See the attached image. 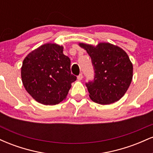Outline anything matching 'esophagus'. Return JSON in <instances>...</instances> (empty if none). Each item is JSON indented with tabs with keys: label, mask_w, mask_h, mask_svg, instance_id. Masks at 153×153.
<instances>
[{
	"label": "esophagus",
	"mask_w": 153,
	"mask_h": 153,
	"mask_svg": "<svg viewBox=\"0 0 153 153\" xmlns=\"http://www.w3.org/2000/svg\"><path fill=\"white\" fill-rule=\"evenodd\" d=\"M77 78H78V80H81L82 79V74H80L78 77H77Z\"/></svg>",
	"instance_id": "1"
}]
</instances>
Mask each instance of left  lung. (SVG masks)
Here are the masks:
<instances>
[{
    "label": "left lung",
    "mask_w": 153,
    "mask_h": 153,
    "mask_svg": "<svg viewBox=\"0 0 153 153\" xmlns=\"http://www.w3.org/2000/svg\"><path fill=\"white\" fill-rule=\"evenodd\" d=\"M91 58L95 76L85 84L89 96L94 102L111 104L123 97L130 85L133 65L129 56L122 48L108 42L96 46L79 43Z\"/></svg>",
    "instance_id": "obj_1"
}]
</instances>
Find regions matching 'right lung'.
<instances>
[{"label":"right lung","instance_id":"add662e5","mask_svg":"<svg viewBox=\"0 0 153 153\" xmlns=\"http://www.w3.org/2000/svg\"><path fill=\"white\" fill-rule=\"evenodd\" d=\"M22 80L26 91L37 102L56 105L66 99L76 76L71 74V59L63 47L47 43L24 58Z\"/></svg>","mask_w":153,"mask_h":153}]
</instances>
